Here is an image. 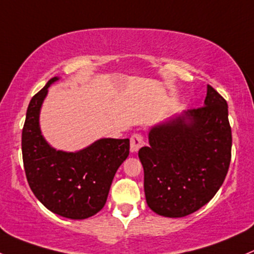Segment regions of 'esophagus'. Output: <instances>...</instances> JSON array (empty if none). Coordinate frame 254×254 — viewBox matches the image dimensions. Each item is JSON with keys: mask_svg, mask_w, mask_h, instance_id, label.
Listing matches in <instances>:
<instances>
[{"mask_svg": "<svg viewBox=\"0 0 254 254\" xmlns=\"http://www.w3.org/2000/svg\"><path fill=\"white\" fill-rule=\"evenodd\" d=\"M144 146V137L141 132H135L130 137V149L131 152H137L141 147Z\"/></svg>", "mask_w": 254, "mask_h": 254, "instance_id": "34e87169", "label": "esophagus"}]
</instances>
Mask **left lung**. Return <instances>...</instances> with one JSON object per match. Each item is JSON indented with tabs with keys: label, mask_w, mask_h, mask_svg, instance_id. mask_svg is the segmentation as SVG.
Returning <instances> with one entry per match:
<instances>
[{
	"label": "left lung",
	"mask_w": 254,
	"mask_h": 254,
	"mask_svg": "<svg viewBox=\"0 0 254 254\" xmlns=\"http://www.w3.org/2000/svg\"><path fill=\"white\" fill-rule=\"evenodd\" d=\"M148 138L138 158L150 210L177 218L207 204L230 165L233 140L224 97L207 85L204 106L157 125Z\"/></svg>",
	"instance_id": "left-lung-1"
}]
</instances>
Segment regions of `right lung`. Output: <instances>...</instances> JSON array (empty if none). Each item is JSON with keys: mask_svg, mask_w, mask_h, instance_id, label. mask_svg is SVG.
<instances>
[{"mask_svg": "<svg viewBox=\"0 0 254 254\" xmlns=\"http://www.w3.org/2000/svg\"><path fill=\"white\" fill-rule=\"evenodd\" d=\"M57 77L30 101L21 135L25 175L38 200L52 212L85 219L106 204L117 170L127 158L129 138H102L76 153L49 146L40 130V110Z\"/></svg>", "mask_w": 254, "mask_h": 254, "instance_id": "right-lung-1", "label": "right lung"}]
</instances>
